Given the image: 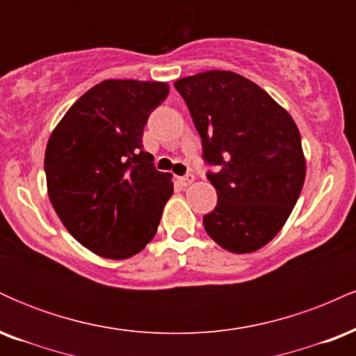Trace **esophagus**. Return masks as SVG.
<instances>
[{
    "instance_id": "obj_1",
    "label": "esophagus",
    "mask_w": 356,
    "mask_h": 356,
    "mask_svg": "<svg viewBox=\"0 0 356 356\" xmlns=\"http://www.w3.org/2000/svg\"><path fill=\"white\" fill-rule=\"evenodd\" d=\"M177 181H179V184H181V186L187 187V186H191L192 182H194V175H192V174L184 175V177H177Z\"/></svg>"
}]
</instances>
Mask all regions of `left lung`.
Masks as SVG:
<instances>
[{"label":"left lung","instance_id":"left-lung-1","mask_svg":"<svg viewBox=\"0 0 356 356\" xmlns=\"http://www.w3.org/2000/svg\"><path fill=\"white\" fill-rule=\"evenodd\" d=\"M202 140L218 206L204 227L220 248L246 254L271 241L305 184L300 130L286 110L234 72L211 70L174 83Z\"/></svg>","mask_w":356,"mask_h":356}]
</instances>
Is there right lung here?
<instances>
[{
  "label": "right lung",
  "instance_id": "1",
  "mask_svg": "<svg viewBox=\"0 0 356 356\" xmlns=\"http://www.w3.org/2000/svg\"><path fill=\"white\" fill-rule=\"evenodd\" d=\"M169 95L164 81L105 80L68 108L44 150L48 197L81 246L127 259L152 241L174 192L142 136Z\"/></svg>",
  "mask_w": 356,
  "mask_h": 356
}]
</instances>
